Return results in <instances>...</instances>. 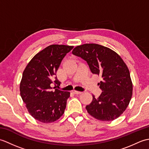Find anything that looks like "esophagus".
Listing matches in <instances>:
<instances>
[{
  "label": "esophagus",
  "instance_id": "1",
  "mask_svg": "<svg viewBox=\"0 0 149 149\" xmlns=\"http://www.w3.org/2000/svg\"><path fill=\"white\" fill-rule=\"evenodd\" d=\"M72 92L74 93V94H77V95H79V94H81L82 93V91H76V90H74V91H72Z\"/></svg>",
  "mask_w": 149,
  "mask_h": 149
}]
</instances>
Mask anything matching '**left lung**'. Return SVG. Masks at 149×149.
<instances>
[{
	"label": "left lung",
	"mask_w": 149,
	"mask_h": 149,
	"mask_svg": "<svg viewBox=\"0 0 149 149\" xmlns=\"http://www.w3.org/2000/svg\"><path fill=\"white\" fill-rule=\"evenodd\" d=\"M72 54L85 60L91 72L102 77L98 84L102 92L86 106L88 113L101 121L118 118L128 106L132 94L130 73L120 56L107 47L86 43L77 46Z\"/></svg>",
	"instance_id": "obj_1"
}]
</instances>
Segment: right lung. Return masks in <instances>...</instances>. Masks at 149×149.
Masks as SVG:
<instances>
[{
  "mask_svg": "<svg viewBox=\"0 0 149 149\" xmlns=\"http://www.w3.org/2000/svg\"><path fill=\"white\" fill-rule=\"evenodd\" d=\"M73 46L51 45L34 56L22 74L20 95L30 115L43 123L58 120L65 112L69 91L54 87L60 84L56 72Z\"/></svg>",
  "mask_w": 149,
  "mask_h": 149,
  "instance_id": "right-lung-1",
  "label": "right lung"
}]
</instances>
